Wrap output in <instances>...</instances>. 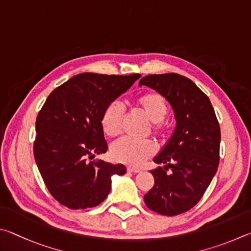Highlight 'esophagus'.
Instances as JSON below:
<instances>
[{
    "label": "esophagus",
    "mask_w": 251,
    "mask_h": 251,
    "mask_svg": "<svg viewBox=\"0 0 251 251\" xmlns=\"http://www.w3.org/2000/svg\"><path fill=\"white\" fill-rule=\"evenodd\" d=\"M126 170H128V172H130V173H140V172H141V169L132 168V166H129V168Z\"/></svg>",
    "instance_id": "1"
}]
</instances>
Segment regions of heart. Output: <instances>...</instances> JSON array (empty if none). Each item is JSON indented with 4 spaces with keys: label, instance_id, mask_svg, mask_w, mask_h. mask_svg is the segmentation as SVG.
Listing matches in <instances>:
<instances>
[{
    "label": "heart",
    "instance_id": "1",
    "mask_svg": "<svg viewBox=\"0 0 251 251\" xmlns=\"http://www.w3.org/2000/svg\"><path fill=\"white\" fill-rule=\"evenodd\" d=\"M135 109L151 122V131L157 137H163L169 131L164 118L169 111L168 102L156 91H147L133 99ZM101 128L103 133L114 138L121 133L123 126V110L117 102L109 103L101 114ZM154 146L150 141H134L121 139L112 144L111 155L114 161L129 165H140L154 154Z\"/></svg>",
    "mask_w": 251,
    "mask_h": 251
}]
</instances>
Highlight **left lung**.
Returning a JSON list of instances; mask_svg holds the SVG:
<instances>
[{"label":"left lung","instance_id":"obj_1","mask_svg":"<svg viewBox=\"0 0 251 251\" xmlns=\"http://www.w3.org/2000/svg\"><path fill=\"white\" fill-rule=\"evenodd\" d=\"M148 86L169 101L176 126L153 161L154 186L144 195L153 212L165 216L185 213L199 203L217 172L221 128L208 97L191 79L178 74L149 75ZM171 168L173 172L166 174Z\"/></svg>","mask_w":251,"mask_h":251}]
</instances>
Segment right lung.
Instances as JSON below:
<instances>
[{"label": "right lung", "instance_id": "add662e5", "mask_svg": "<svg viewBox=\"0 0 251 251\" xmlns=\"http://www.w3.org/2000/svg\"><path fill=\"white\" fill-rule=\"evenodd\" d=\"M140 77L82 73L48 96L36 119L34 156L48 191L61 205L95 207L110 193L112 175L126 174L123 164L94 157L108 150L100 122L104 108Z\"/></svg>", "mask_w": 251, "mask_h": 251}]
</instances>
